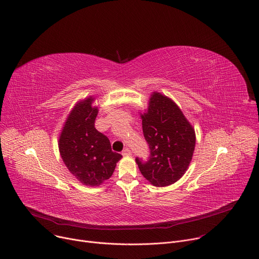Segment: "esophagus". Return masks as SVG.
Listing matches in <instances>:
<instances>
[{
    "instance_id": "obj_1",
    "label": "esophagus",
    "mask_w": 259,
    "mask_h": 259,
    "mask_svg": "<svg viewBox=\"0 0 259 259\" xmlns=\"http://www.w3.org/2000/svg\"><path fill=\"white\" fill-rule=\"evenodd\" d=\"M131 154H132V151L130 150V148L123 149V151H122V155H123V156H130Z\"/></svg>"
}]
</instances>
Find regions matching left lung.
I'll return each mask as SVG.
<instances>
[{
    "label": "left lung",
    "instance_id": "left-lung-1",
    "mask_svg": "<svg viewBox=\"0 0 259 259\" xmlns=\"http://www.w3.org/2000/svg\"><path fill=\"white\" fill-rule=\"evenodd\" d=\"M144 138L150 156L136 162L152 185L163 187L177 182L192 159L195 133L180 108L159 93L151 95L148 110L141 114Z\"/></svg>",
    "mask_w": 259,
    "mask_h": 259
}]
</instances>
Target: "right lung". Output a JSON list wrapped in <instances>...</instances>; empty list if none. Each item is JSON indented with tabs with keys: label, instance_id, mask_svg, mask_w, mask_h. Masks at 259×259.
I'll return each instance as SVG.
<instances>
[{
	"label": "right lung",
	"instance_id": "obj_1",
	"mask_svg": "<svg viewBox=\"0 0 259 259\" xmlns=\"http://www.w3.org/2000/svg\"><path fill=\"white\" fill-rule=\"evenodd\" d=\"M90 97L76 104L59 140L60 153L70 173L82 184L99 186L109 179L122 155L113 152L109 139L98 132V108Z\"/></svg>",
	"mask_w": 259,
	"mask_h": 259
}]
</instances>
